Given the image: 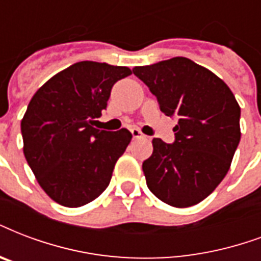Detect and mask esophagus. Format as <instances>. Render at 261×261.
Masks as SVG:
<instances>
[{"instance_id":"34e87169","label":"esophagus","mask_w":261,"mask_h":261,"mask_svg":"<svg viewBox=\"0 0 261 261\" xmlns=\"http://www.w3.org/2000/svg\"><path fill=\"white\" fill-rule=\"evenodd\" d=\"M131 134H133V138H145V135L138 130V128H131Z\"/></svg>"}]
</instances>
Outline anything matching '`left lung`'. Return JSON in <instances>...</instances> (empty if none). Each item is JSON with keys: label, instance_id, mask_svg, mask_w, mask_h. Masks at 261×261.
<instances>
[{"label": "left lung", "instance_id": "left-lung-1", "mask_svg": "<svg viewBox=\"0 0 261 261\" xmlns=\"http://www.w3.org/2000/svg\"><path fill=\"white\" fill-rule=\"evenodd\" d=\"M156 95L160 111L178 116L174 144L153 138L142 163L146 185L171 206L196 205L227 174L241 139V109L232 91L210 69L186 57L133 68Z\"/></svg>", "mask_w": 261, "mask_h": 261}]
</instances>
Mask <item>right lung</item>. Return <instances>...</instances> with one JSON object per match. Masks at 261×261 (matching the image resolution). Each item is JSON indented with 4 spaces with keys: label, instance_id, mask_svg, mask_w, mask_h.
<instances>
[{
    "label": "right lung",
    "instance_id": "right-lung-1",
    "mask_svg": "<svg viewBox=\"0 0 261 261\" xmlns=\"http://www.w3.org/2000/svg\"><path fill=\"white\" fill-rule=\"evenodd\" d=\"M127 67L79 61L50 77L30 101L21 120L23 152L39 186L60 205L76 208L108 188L128 130H98L113 85Z\"/></svg>",
    "mask_w": 261,
    "mask_h": 261
}]
</instances>
